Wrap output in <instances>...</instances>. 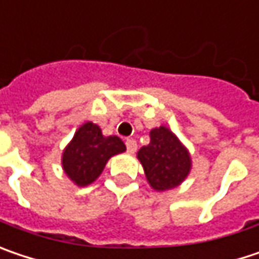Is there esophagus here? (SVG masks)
I'll return each mask as SVG.
<instances>
[{"mask_svg": "<svg viewBox=\"0 0 259 259\" xmlns=\"http://www.w3.org/2000/svg\"><path fill=\"white\" fill-rule=\"evenodd\" d=\"M126 148H127V151H129L130 154H135L136 149H138L136 141H135V139H127V141H126Z\"/></svg>", "mask_w": 259, "mask_h": 259, "instance_id": "esophagus-1", "label": "esophagus"}]
</instances>
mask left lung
I'll return each mask as SVG.
<instances>
[{
    "instance_id": "left-lung-1",
    "label": "left lung",
    "mask_w": 259,
    "mask_h": 259,
    "mask_svg": "<svg viewBox=\"0 0 259 259\" xmlns=\"http://www.w3.org/2000/svg\"><path fill=\"white\" fill-rule=\"evenodd\" d=\"M149 144L138 151L146 179L155 190L179 186L190 170V157L175 133L164 126L152 129Z\"/></svg>"
}]
</instances>
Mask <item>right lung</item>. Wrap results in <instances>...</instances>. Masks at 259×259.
Masks as SVG:
<instances>
[{"label": "right lung", "instance_id": "1", "mask_svg": "<svg viewBox=\"0 0 259 259\" xmlns=\"http://www.w3.org/2000/svg\"><path fill=\"white\" fill-rule=\"evenodd\" d=\"M124 151L126 145L118 136H104L99 126L89 121L64 149L63 168L77 186H86L102 173L107 161Z\"/></svg>", "mask_w": 259, "mask_h": 259}]
</instances>
